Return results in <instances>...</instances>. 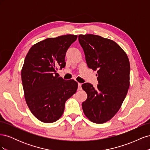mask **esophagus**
<instances>
[{
  "label": "esophagus",
  "instance_id": "1",
  "mask_svg": "<svg viewBox=\"0 0 150 150\" xmlns=\"http://www.w3.org/2000/svg\"><path fill=\"white\" fill-rule=\"evenodd\" d=\"M81 89H82V88H81V83H78V90H81Z\"/></svg>",
  "mask_w": 150,
  "mask_h": 150
}]
</instances>
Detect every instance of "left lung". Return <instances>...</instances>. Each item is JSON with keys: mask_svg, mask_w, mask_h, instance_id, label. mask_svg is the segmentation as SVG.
I'll use <instances>...</instances> for the list:
<instances>
[{"mask_svg": "<svg viewBox=\"0 0 150 150\" xmlns=\"http://www.w3.org/2000/svg\"><path fill=\"white\" fill-rule=\"evenodd\" d=\"M89 68L97 70L98 84H82L88 98L82 103L86 116L95 123H104L121 108L129 87L130 64L122 48L112 40L93 34L79 35Z\"/></svg>", "mask_w": 150, "mask_h": 150, "instance_id": "8db88e82", "label": "left lung"}]
</instances>
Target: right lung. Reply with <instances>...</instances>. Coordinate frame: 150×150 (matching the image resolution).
Wrapping results in <instances>:
<instances>
[{
	"instance_id": "right-lung-1",
	"label": "right lung",
	"mask_w": 150,
	"mask_h": 150,
	"mask_svg": "<svg viewBox=\"0 0 150 150\" xmlns=\"http://www.w3.org/2000/svg\"><path fill=\"white\" fill-rule=\"evenodd\" d=\"M78 35L47 38L31 47L21 71L24 96L31 112L40 121L51 123L62 115L65 103L78 89L73 79L66 81L56 71L66 66L68 48Z\"/></svg>"
}]
</instances>
